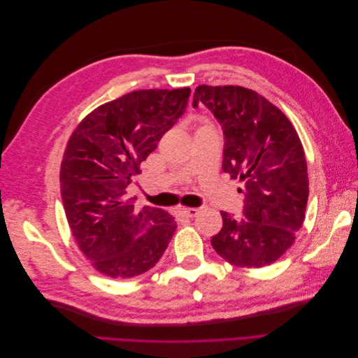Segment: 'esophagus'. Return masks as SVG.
I'll use <instances>...</instances> for the list:
<instances>
[{"label":"esophagus","instance_id":"obj_1","mask_svg":"<svg viewBox=\"0 0 358 358\" xmlns=\"http://www.w3.org/2000/svg\"><path fill=\"white\" fill-rule=\"evenodd\" d=\"M179 212H180L182 216H187V218H194V216H197L199 209H196V208H187V209H180Z\"/></svg>","mask_w":358,"mask_h":358}]
</instances>
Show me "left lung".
<instances>
[{"label":"left lung","instance_id":"obj_1","mask_svg":"<svg viewBox=\"0 0 358 358\" xmlns=\"http://www.w3.org/2000/svg\"><path fill=\"white\" fill-rule=\"evenodd\" d=\"M199 103L221 124L222 170L245 194V218L221 212L222 229L212 246L234 266L272 264L294 243L305 221L309 179L296 128L275 104L243 86L200 85L192 106Z\"/></svg>","mask_w":358,"mask_h":358}]
</instances>
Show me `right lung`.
I'll use <instances>...</instances> for the list:
<instances>
[{"instance_id": "1", "label": "right lung", "mask_w": 358, "mask_h": 358, "mask_svg": "<svg viewBox=\"0 0 358 358\" xmlns=\"http://www.w3.org/2000/svg\"><path fill=\"white\" fill-rule=\"evenodd\" d=\"M189 94V88L129 92L96 107L69 140L59 175L64 209L80 251L106 276L148 272L175 234L169 212L136 210L127 188L185 112Z\"/></svg>"}]
</instances>
